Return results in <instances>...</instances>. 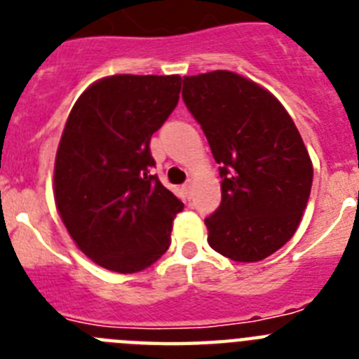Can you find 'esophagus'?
Instances as JSON below:
<instances>
[{
    "label": "esophagus",
    "instance_id": "1",
    "mask_svg": "<svg viewBox=\"0 0 359 359\" xmlns=\"http://www.w3.org/2000/svg\"><path fill=\"white\" fill-rule=\"evenodd\" d=\"M182 190H183V194H185V198L190 199V196H192V182L185 183V185L182 187Z\"/></svg>",
    "mask_w": 359,
    "mask_h": 359
}]
</instances>
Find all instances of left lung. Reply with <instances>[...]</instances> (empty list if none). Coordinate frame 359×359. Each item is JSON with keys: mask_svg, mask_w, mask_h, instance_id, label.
Listing matches in <instances>:
<instances>
[{"mask_svg": "<svg viewBox=\"0 0 359 359\" xmlns=\"http://www.w3.org/2000/svg\"><path fill=\"white\" fill-rule=\"evenodd\" d=\"M182 95L221 163L208 244L231 261H262L293 237L307 207L313 163L302 136L277 97L239 73L183 77Z\"/></svg>", "mask_w": 359, "mask_h": 359, "instance_id": "obj_1", "label": "left lung"}]
</instances>
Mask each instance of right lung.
Instances as JSON below:
<instances>
[{
  "mask_svg": "<svg viewBox=\"0 0 359 359\" xmlns=\"http://www.w3.org/2000/svg\"><path fill=\"white\" fill-rule=\"evenodd\" d=\"M180 90V75H109L77 98L66 120L53 167L57 212L77 248L116 273L156 262L183 210L149 174V142Z\"/></svg>",
  "mask_w": 359,
  "mask_h": 359,
  "instance_id": "obj_1",
  "label": "right lung"
}]
</instances>
